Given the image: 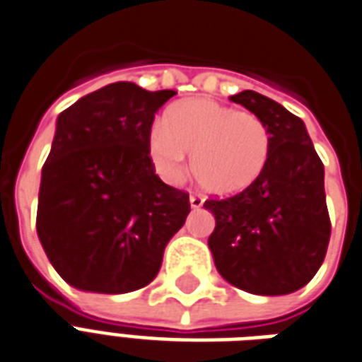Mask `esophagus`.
<instances>
[{
	"label": "esophagus",
	"mask_w": 362,
	"mask_h": 362,
	"mask_svg": "<svg viewBox=\"0 0 362 362\" xmlns=\"http://www.w3.org/2000/svg\"><path fill=\"white\" fill-rule=\"evenodd\" d=\"M189 202H191V208L199 210V208L204 204V199H202L200 194H191V197H189Z\"/></svg>",
	"instance_id": "esophagus-1"
}]
</instances>
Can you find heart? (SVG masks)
Masks as SVG:
<instances>
[{"label":"heart","mask_w":362,"mask_h":362,"mask_svg":"<svg viewBox=\"0 0 362 362\" xmlns=\"http://www.w3.org/2000/svg\"><path fill=\"white\" fill-rule=\"evenodd\" d=\"M192 154V175L204 191L233 197L264 173L270 158V133L250 112H237L206 98L171 105L165 121L150 129L148 156L158 175L179 183Z\"/></svg>","instance_id":"obj_1"}]
</instances>
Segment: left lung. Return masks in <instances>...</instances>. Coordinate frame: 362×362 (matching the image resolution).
<instances>
[{"mask_svg": "<svg viewBox=\"0 0 362 362\" xmlns=\"http://www.w3.org/2000/svg\"><path fill=\"white\" fill-rule=\"evenodd\" d=\"M229 100L264 123L270 158L250 189L204 202L216 218L208 247L228 284L255 295H287L307 286L326 257L332 226L324 163L303 119L284 105L255 90Z\"/></svg>", "mask_w": 362, "mask_h": 362, "instance_id": "left-lung-1", "label": "left lung"}]
</instances>
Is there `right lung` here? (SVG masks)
<instances>
[{"instance_id": "add662e5", "label": "right lung", "mask_w": 362, "mask_h": 362, "mask_svg": "<svg viewBox=\"0 0 362 362\" xmlns=\"http://www.w3.org/2000/svg\"><path fill=\"white\" fill-rule=\"evenodd\" d=\"M175 94L113 83L57 115L36 231L69 286L129 293L160 272L191 212L189 194L163 183L148 156L154 113Z\"/></svg>"}]
</instances>
